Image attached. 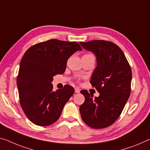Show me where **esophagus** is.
Wrapping results in <instances>:
<instances>
[{"label": "esophagus", "mask_w": 150, "mask_h": 150, "mask_svg": "<svg viewBox=\"0 0 150 150\" xmlns=\"http://www.w3.org/2000/svg\"><path fill=\"white\" fill-rule=\"evenodd\" d=\"M80 89L79 88H75V93H80Z\"/></svg>", "instance_id": "34e87169"}]
</instances>
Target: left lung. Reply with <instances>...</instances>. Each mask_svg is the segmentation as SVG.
Segmentation results:
<instances>
[{"instance_id":"obj_1","label":"left lung","mask_w":150,"mask_h":150,"mask_svg":"<svg viewBox=\"0 0 150 150\" xmlns=\"http://www.w3.org/2000/svg\"><path fill=\"white\" fill-rule=\"evenodd\" d=\"M80 43L95 54L97 66L90 82L100 94L93 98L86 90L80 91L85 98L80 106V115L91 127L106 128L119 118L129 97L131 69L121 48L112 42L93 40Z\"/></svg>"}]
</instances>
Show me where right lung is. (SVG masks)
<instances>
[{
    "mask_svg": "<svg viewBox=\"0 0 150 150\" xmlns=\"http://www.w3.org/2000/svg\"><path fill=\"white\" fill-rule=\"evenodd\" d=\"M82 50L75 41L50 40L31 46L25 53L17 84L21 106L32 123L48 126L59 118L74 88L66 84L53 91V77L65 72L69 57Z\"/></svg>",
    "mask_w": 150,
    "mask_h": 150,
    "instance_id": "1",
    "label": "right lung"
}]
</instances>
